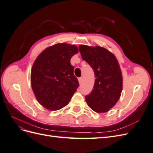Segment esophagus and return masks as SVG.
<instances>
[{
	"label": "esophagus",
	"instance_id": "1",
	"mask_svg": "<svg viewBox=\"0 0 153 153\" xmlns=\"http://www.w3.org/2000/svg\"><path fill=\"white\" fill-rule=\"evenodd\" d=\"M78 82H79L80 84H81L82 82V77H80V78H78Z\"/></svg>",
	"mask_w": 153,
	"mask_h": 153
}]
</instances>
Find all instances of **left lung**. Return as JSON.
Segmentation results:
<instances>
[{
    "instance_id": "obj_1",
    "label": "left lung",
    "mask_w": 153,
    "mask_h": 153,
    "mask_svg": "<svg viewBox=\"0 0 153 153\" xmlns=\"http://www.w3.org/2000/svg\"><path fill=\"white\" fill-rule=\"evenodd\" d=\"M82 58L92 68L96 78L93 89L85 96L89 107L96 112H108L118 101L123 90L121 68L115 55L101 47L80 45Z\"/></svg>"
}]
</instances>
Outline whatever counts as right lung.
Here are the masks:
<instances>
[{"label": "right lung", "mask_w": 153, "mask_h": 153, "mask_svg": "<svg viewBox=\"0 0 153 153\" xmlns=\"http://www.w3.org/2000/svg\"><path fill=\"white\" fill-rule=\"evenodd\" d=\"M78 52L75 45L59 43L46 48L34 61L32 89L38 102L47 109L57 110L66 106L79 86L70 63Z\"/></svg>", "instance_id": "1"}]
</instances>
